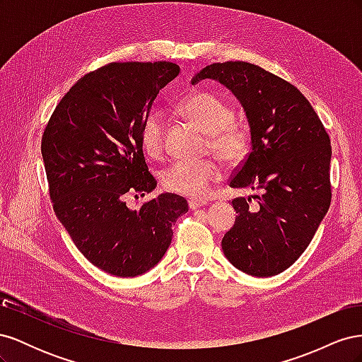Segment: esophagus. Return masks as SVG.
Here are the masks:
<instances>
[{
	"label": "esophagus",
	"mask_w": 362,
	"mask_h": 362,
	"mask_svg": "<svg viewBox=\"0 0 362 362\" xmlns=\"http://www.w3.org/2000/svg\"><path fill=\"white\" fill-rule=\"evenodd\" d=\"M208 202L204 201V199H190L189 201V208L190 210H198V208L201 206H205Z\"/></svg>",
	"instance_id": "34e87169"
}]
</instances>
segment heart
Instances as JSON below:
<instances>
[{
  "mask_svg": "<svg viewBox=\"0 0 362 362\" xmlns=\"http://www.w3.org/2000/svg\"><path fill=\"white\" fill-rule=\"evenodd\" d=\"M181 113L190 119L210 139V148L214 154L228 164L242 161L250 145L249 131L242 124L233 122L234 108L210 92H193L180 104ZM164 133L166 125L158 113H151L144 122L140 133L141 148L152 158H160L164 152ZM221 178V166L213 160L204 161H175L161 172L164 189L184 194L202 196L210 184Z\"/></svg>",
  "mask_w": 362,
  "mask_h": 362,
  "instance_id": "1",
  "label": "heart"
}]
</instances>
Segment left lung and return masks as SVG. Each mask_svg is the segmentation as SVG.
<instances>
[{"label":"left lung","instance_id":"obj_1","mask_svg":"<svg viewBox=\"0 0 362 362\" xmlns=\"http://www.w3.org/2000/svg\"><path fill=\"white\" fill-rule=\"evenodd\" d=\"M223 84L242 104L250 152L229 187L250 189L257 204L235 198L234 226L222 240L229 262L250 276L288 269L308 247L331 204V140L308 100L257 64L213 63L192 83Z\"/></svg>","mask_w":362,"mask_h":362}]
</instances>
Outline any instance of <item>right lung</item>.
<instances>
[{"mask_svg":"<svg viewBox=\"0 0 362 362\" xmlns=\"http://www.w3.org/2000/svg\"><path fill=\"white\" fill-rule=\"evenodd\" d=\"M180 74L170 62L110 63L84 75L62 98L42 137L54 211L93 266L134 278L161 261L172 225L189 211L182 196L161 193L127 206V193H151L140 133L164 86ZM137 196V194H136Z\"/></svg>","mask_w":362,"mask_h":362,"instance_id":"1","label":"right lung"}]
</instances>
